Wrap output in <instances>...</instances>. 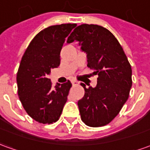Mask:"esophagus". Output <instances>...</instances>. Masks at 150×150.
I'll return each mask as SVG.
<instances>
[{
    "label": "esophagus",
    "instance_id": "1",
    "mask_svg": "<svg viewBox=\"0 0 150 150\" xmlns=\"http://www.w3.org/2000/svg\"><path fill=\"white\" fill-rule=\"evenodd\" d=\"M71 83L73 85H78L79 82L76 81V80H75V79H73V80H71Z\"/></svg>",
    "mask_w": 150,
    "mask_h": 150
}]
</instances>
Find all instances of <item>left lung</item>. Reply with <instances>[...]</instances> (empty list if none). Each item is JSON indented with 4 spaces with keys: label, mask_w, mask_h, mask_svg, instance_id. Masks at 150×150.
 <instances>
[{
    "label": "left lung",
    "mask_w": 150,
    "mask_h": 150,
    "mask_svg": "<svg viewBox=\"0 0 150 150\" xmlns=\"http://www.w3.org/2000/svg\"><path fill=\"white\" fill-rule=\"evenodd\" d=\"M78 41L87 53L88 67L98 75L96 88H84L79 100L81 120L90 127L109 124L125 104L132 87V68L115 36L98 25L83 24L73 30L67 42Z\"/></svg>",
    "instance_id": "obj_1"
}]
</instances>
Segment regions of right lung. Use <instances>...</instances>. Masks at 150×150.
<instances>
[{"label": "right lung", "mask_w": 150, "mask_h": 150, "mask_svg": "<svg viewBox=\"0 0 150 150\" xmlns=\"http://www.w3.org/2000/svg\"><path fill=\"white\" fill-rule=\"evenodd\" d=\"M76 24L51 25L33 38L17 74L18 97L25 112L41 124L56 122L67 100L71 83L51 87L48 78L51 69L60 64V51L65 38Z\"/></svg>", "instance_id": "right-lung-1"}]
</instances>
